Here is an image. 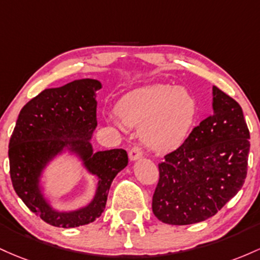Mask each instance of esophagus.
Listing matches in <instances>:
<instances>
[{"instance_id": "34e87169", "label": "esophagus", "mask_w": 260, "mask_h": 260, "mask_svg": "<svg viewBox=\"0 0 260 260\" xmlns=\"http://www.w3.org/2000/svg\"><path fill=\"white\" fill-rule=\"evenodd\" d=\"M142 157V150L139 147V146H134L129 152V158L131 161H136V159L141 158Z\"/></svg>"}]
</instances>
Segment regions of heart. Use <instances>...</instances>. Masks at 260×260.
Segmentation results:
<instances>
[{
  "label": "heart",
  "instance_id": "b5f03b06",
  "mask_svg": "<svg viewBox=\"0 0 260 260\" xmlns=\"http://www.w3.org/2000/svg\"><path fill=\"white\" fill-rule=\"evenodd\" d=\"M198 106L184 87L151 84L131 92L118 106L124 124L140 127L142 144L166 153L179 147L193 127Z\"/></svg>",
  "mask_w": 260,
  "mask_h": 260
}]
</instances>
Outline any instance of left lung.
<instances>
[{"instance_id":"1","label":"left lung","mask_w":260,"mask_h":260,"mask_svg":"<svg viewBox=\"0 0 260 260\" xmlns=\"http://www.w3.org/2000/svg\"><path fill=\"white\" fill-rule=\"evenodd\" d=\"M212 110L158 165L152 211L162 222L205 221L243 186L250 136L242 108L214 86Z\"/></svg>"}]
</instances>
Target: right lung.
<instances>
[{
  "mask_svg": "<svg viewBox=\"0 0 260 260\" xmlns=\"http://www.w3.org/2000/svg\"><path fill=\"white\" fill-rule=\"evenodd\" d=\"M101 88L102 83L92 78L48 88L29 101L17 119L8 145L13 188L29 210L51 226L71 229L101 216L113 179L129 162L122 148L93 151L91 139L97 127L95 92ZM65 150L83 161L87 171L99 178V184L91 203L60 212L45 198L40 179L46 166Z\"/></svg>",
  "mask_w": 260,
  "mask_h": 260,
  "instance_id": "right-lung-1",
  "label": "right lung"
}]
</instances>
